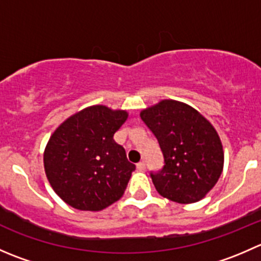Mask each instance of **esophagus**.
I'll return each instance as SVG.
<instances>
[{
  "label": "esophagus",
  "instance_id": "esophagus-1",
  "mask_svg": "<svg viewBox=\"0 0 261 261\" xmlns=\"http://www.w3.org/2000/svg\"><path fill=\"white\" fill-rule=\"evenodd\" d=\"M136 168H138V170L143 172V170H145V163H144V162L138 163V164H136Z\"/></svg>",
  "mask_w": 261,
  "mask_h": 261
}]
</instances>
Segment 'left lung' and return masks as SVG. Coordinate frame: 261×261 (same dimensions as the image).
Instances as JSON below:
<instances>
[{"label": "left lung", "instance_id": "left-lung-1", "mask_svg": "<svg viewBox=\"0 0 261 261\" xmlns=\"http://www.w3.org/2000/svg\"><path fill=\"white\" fill-rule=\"evenodd\" d=\"M164 156L150 172L158 193L178 203H194L215 187L223 169V149L207 118L183 102L163 99L141 111Z\"/></svg>", "mask_w": 261, "mask_h": 261}]
</instances>
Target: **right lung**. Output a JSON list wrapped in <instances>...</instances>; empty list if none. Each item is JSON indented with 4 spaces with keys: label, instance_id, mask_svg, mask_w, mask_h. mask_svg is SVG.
<instances>
[{
    "label": "right lung",
    "instance_id": "obj_1",
    "mask_svg": "<svg viewBox=\"0 0 261 261\" xmlns=\"http://www.w3.org/2000/svg\"><path fill=\"white\" fill-rule=\"evenodd\" d=\"M127 116L96 105L70 116L50 136L44 151L46 178L73 208L101 211L122 197L135 165L114 135Z\"/></svg>",
    "mask_w": 261,
    "mask_h": 261
}]
</instances>
